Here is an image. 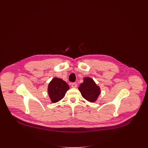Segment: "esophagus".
Returning a JSON list of instances; mask_svg holds the SVG:
<instances>
[{
  "mask_svg": "<svg viewBox=\"0 0 148 148\" xmlns=\"http://www.w3.org/2000/svg\"><path fill=\"white\" fill-rule=\"evenodd\" d=\"M77 86V84L76 83H73L71 84V87L72 88H76Z\"/></svg>",
  "mask_w": 148,
  "mask_h": 148,
  "instance_id": "esophagus-1",
  "label": "esophagus"
}]
</instances>
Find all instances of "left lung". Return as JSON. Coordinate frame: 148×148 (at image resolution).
I'll list each match as a JSON object with an SVG mask.
<instances>
[{
  "mask_svg": "<svg viewBox=\"0 0 148 148\" xmlns=\"http://www.w3.org/2000/svg\"><path fill=\"white\" fill-rule=\"evenodd\" d=\"M82 97L87 101L94 103L97 101L100 94V88L94 80L89 77H85L83 83L78 88Z\"/></svg>",
  "mask_w": 148,
  "mask_h": 148,
  "instance_id": "obj_1",
  "label": "left lung"
}]
</instances>
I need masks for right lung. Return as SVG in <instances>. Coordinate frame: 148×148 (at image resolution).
<instances>
[{
    "instance_id": "obj_1",
    "label": "right lung",
    "mask_w": 148,
    "mask_h": 148,
    "mask_svg": "<svg viewBox=\"0 0 148 148\" xmlns=\"http://www.w3.org/2000/svg\"><path fill=\"white\" fill-rule=\"evenodd\" d=\"M69 89V86L63 79L54 77L49 83L48 92L51 101L56 103L63 98Z\"/></svg>"
}]
</instances>
